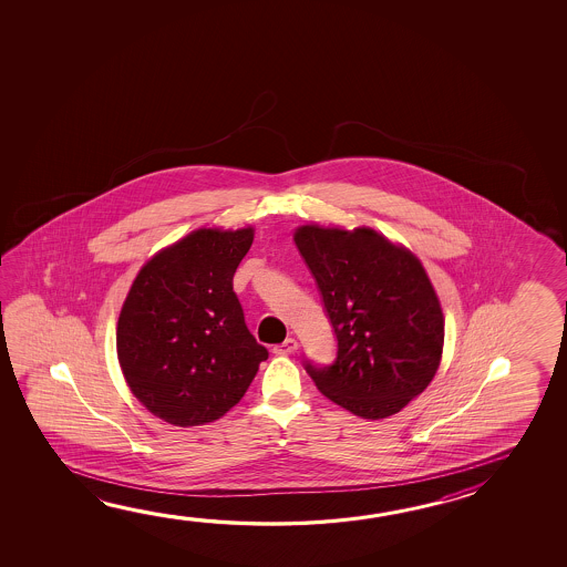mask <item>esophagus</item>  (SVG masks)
<instances>
[{
    "mask_svg": "<svg viewBox=\"0 0 567 567\" xmlns=\"http://www.w3.org/2000/svg\"><path fill=\"white\" fill-rule=\"evenodd\" d=\"M298 342L295 338H287L285 342L279 343L272 348V352L280 353V355H287V353L297 352Z\"/></svg>",
    "mask_w": 567,
    "mask_h": 567,
    "instance_id": "obj_1",
    "label": "esophagus"
}]
</instances>
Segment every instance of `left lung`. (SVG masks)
<instances>
[{
  "instance_id": "obj_1",
  "label": "left lung",
  "mask_w": 567,
  "mask_h": 567,
  "mask_svg": "<svg viewBox=\"0 0 567 567\" xmlns=\"http://www.w3.org/2000/svg\"><path fill=\"white\" fill-rule=\"evenodd\" d=\"M295 243L334 328V363L305 360L328 400L363 419L390 417L435 378L445 318L421 260L370 227L302 225Z\"/></svg>"
}]
</instances>
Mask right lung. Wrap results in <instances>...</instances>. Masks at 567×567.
Here are the masks:
<instances>
[{"label":"right lung","instance_id":"1","mask_svg":"<svg viewBox=\"0 0 567 567\" xmlns=\"http://www.w3.org/2000/svg\"><path fill=\"white\" fill-rule=\"evenodd\" d=\"M252 235V227L189 233L140 269L122 305V373L136 400L176 427L224 417L269 358L233 292Z\"/></svg>","mask_w":567,"mask_h":567}]
</instances>
